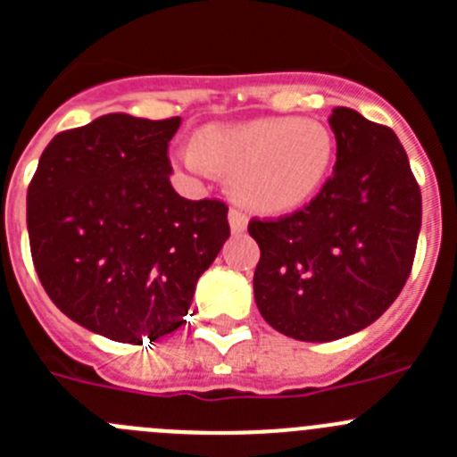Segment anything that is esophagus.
Segmentation results:
<instances>
[{
	"label": "esophagus",
	"mask_w": 457,
	"mask_h": 457,
	"mask_svg": "<svg viewBox=\"0 0 457 457\" xmlns=\"http://www.w3.org/2000/svg\"><path fill=\"white\" fill-rule=\"evenodd\" d=\"M228 220H229V229H232L234 234L245 232V228H248V216L243 214V212H238V209H229Z\"/></svg>",
	"instance_id": "1"
}]
</instances>
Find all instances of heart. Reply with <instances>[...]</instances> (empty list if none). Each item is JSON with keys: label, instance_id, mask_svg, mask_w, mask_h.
Listing matches in <instances>:
<instances>
[{"label": "heart", "instance_id": "b5f03b06", "mask_svg": "<svg viewBox=\"0 0 457 457\" xmlns=\"http://www.w3.org/2000/svg\"><path fill=\"white\" fill-rule=\"evenodd\" d=\"M334 139L311 119L266 117L243 123H209L176 160L194 176H229L234 198L262 214L304 204L325 180Z\"/></svg>", "mask_w": 457, "mask_h": 457}]
</instances>
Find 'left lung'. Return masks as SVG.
<instances>
[{
  "label": "left lung",
  "mask_w": 457,
  "mask_h": 457,
  "mask_svg": "<svg viewBox=\"0 0 457 457\" xmlns=\"http://www.w3.org/2000/svg\"><path fill=\"white\" fill-rule=\"evenodd\" d=\"M334 176L304 209L250 220L262 259L254 302L288 338L329 343L370 327L411 275L421 194L406 151L387 126L352 108L329 117Z\"/></svg>",
  "instance_id": "1"
}]
</instances>
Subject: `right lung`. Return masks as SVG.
<instances>
[{"instance_id": "right-lung-1", "label": "right lung", "mask_w": 457, "mask_h": 457, "mask_svg": "<svg viewBox=\"0 0 457 457\" xmlns=\"http://www.w3.org/2000/svg\"><path fill=\"white\" fill-rule=\"evenodd\" d=\"M180 121L112 112L61 132L29 185V241L46 295L117 343L176 331L229 237L225 203L170 187L166 151Z\"/></svg>"}]
</instances>
